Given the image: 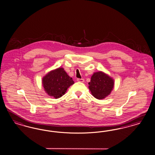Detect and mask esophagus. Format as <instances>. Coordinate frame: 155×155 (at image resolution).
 I'll list each match as a JSON object with an SVG mask.
<instances>
[{
    "label": "esophagus",
    "mask_w": 155,
    "mask_h": 155,
    "mask_svg": "<svg viewBox=\"0 0 155 155\" xmlns=\"http://www.w3.org/2000/svg\"><path fill=\"white\" fill-rule=\"evenodd\" d=\"M77 81L78 82H84V79H80V78H78V79H77Z\"/></svg>",
    "instance_id": "obj_1"
}]
</instances>
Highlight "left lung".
Instances as JSON below:
<instances>
[{
	"label": "left lung",
	"instance_id": "1",
	"mask_svg": "<svg viewBox=\"0 0 155 155\" xmlns=\"http://www.w3.org/2000/svg\"><path fill=\"white\" fill-rule=\"evenodd\" d=\"M114 87V80L102 71L95 72L89 82V89L92 95L98 99H103L111 94Z\"/></svg>",
	"mask_w": 155,
	"mask_h": 155
}]
</instances>
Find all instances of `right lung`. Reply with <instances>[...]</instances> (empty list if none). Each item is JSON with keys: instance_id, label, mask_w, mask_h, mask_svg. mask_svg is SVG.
Wrapping results in <instances>:
<instances>
[{"instance_id": "right-lung-1", "label": "right lung", "mask_w": 155, "mask_h": 155, "mask_svg": "<svg viewBox=\"0 0 155 155\" xmlns=\"http://www.w3.org/2000/svg\"><path fill=\"white\" fill-rule=\"evenodd\" d=\"M74 82L68 75L63 68L48 72L43 77L42 84L45 93L50 97L58 99L65 94L68 89Z\"/></svg>"}]
</instances>
